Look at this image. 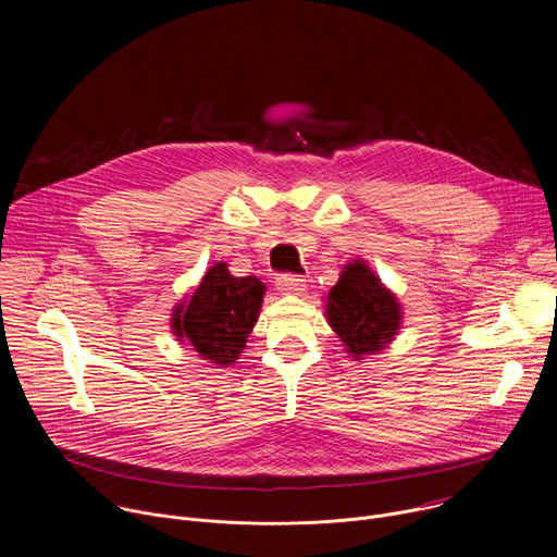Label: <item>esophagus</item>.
I'll return each instance as SVG.
<instances>
[{
	"mask_svg": "<svg viewBox=\"0 0 557 557\" xmlns=\"http://www.w3.org/2000/svg\"><path fill=\"white\" fill-rule=\"evenodd\" d=\"M277 282V288L284 290V293H293V295H299L306 290V280L301 275H295V273H280L275 277Z\"/></svg>",
	"mask_w": 557,
	"mask_h": 557,
	"instance_id": "esophagus-1",
	"label": "esophagus"
}]
</instances>
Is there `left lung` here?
Segmentation results:
<instances>
[{"label":"left lung","mask_w":557,"mask_h":557,"mask_svg":"<svg viewBox=\"0 0 557 557\" xmlns=\"http://www.w3.org/2000/svg\"><path fill=\"white\" fill-rule=\"evenodd\" d=\"M329 322L352 357L372 355L392 342L401 324L394 295L363 264H348L329 293Z\"/></svg>","instance_id":"8db88e82"}]
</instances>
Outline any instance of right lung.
<instances>
[{"instance_id":"obj_1","label":"right lung","mask_w":557,"mask_h":557,"mask_svg":"<svg viewBox=\"0 0 557 557\" xmlns=\"http://www.w3.org/2000/svg\"><path fill=\"white\" fill-rule=\"evenodd\" d=\"M264 284L258 277H233L226 264L207 271L189 304L174 314V333L218 366H228L243 352L258 322Z\"/></svg>"}]
</instances>
